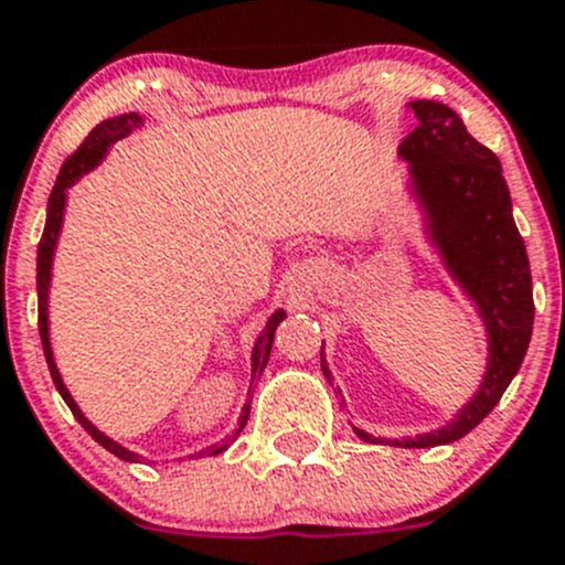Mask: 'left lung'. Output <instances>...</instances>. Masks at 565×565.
Masks as SVG:
<instances>
[{
	"label": "left lung",
	"instance_id": "1",
	"mask_svg": "<svg viewBox=\"0 0 565 565\" xmlns=\"http://www.w3.org/2000/svg\"><path fill=\"white\" fill-rule=\"evenodd\" d=\"M408 107L419 124L399 143V157L408 162L411 190L425 212L430 243L478 306L489 333V366L475 397L445 428L414 439H375L353 430L370 445L439 447L478 428L522 366L533 337V278L494 151L478 143L447 104L411 102ZM320 361L322 375L331 381L322 350Z\"/></svg>",
	"mask_w": 565,
	"mask_h": 565
}]
</instances>
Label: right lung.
<instances>
[{"mask_svg": "<svg viewBox=\"0 0 565 565\" xmlns=\"http://www.w3.org/2000/svg\"><path fill=\"white\" fill-rule=\"evenodd\" d=\"M140 126V115L137 113H126V115H115V118H107L102 120V124L96 126V129L90 131V135L85 137V143L79 146V149L74 151V154L65 160V166L60 168V177L57 182H54V190L52 195H49V210H46V226H43V237L41 243H38V328H41V344H43V355H46V364H49V372H52V381L54 386H57L60 397L65 399V405L71 408V414L76 416V422H79L82 428L87 430V434L93 436V439L98 441V445L104 447V450H109L113 456H118L120 461H140V456L131 450H126V447H120L118 441H113L109 436H104L102 430L93 425L90 419H87L85 414L79 411V405L74 403V397H71V392L65 388L63 377H60V370L57 364H54V353H52V342H49V281H52V259H54V248H57V237H60V228H63V212H65V190L71 188V184L76 182V179L82 177V173L93 171V168L98 166V162L104 160V154L109 151V146L115 143V140H120V137L129 135L131 129H137ZM284 309H278L276 315L267 320L265 331L259 333V339H256L254 344V353H250V386H248V394L254 392V383L259 381V375L265 372L267 366V359H270V348H273V337H276V328L278 322L284 320ZM254 397V394H250ZM248 414H250V399L243 405V414H239V422H237V430H234V436H228L226 445H212L206 447V450L199 452L201 456H217V452L226 450L228 445H232L234 439L239 436V430L245 428V422H248Z\"/></svg>", "mask_w": 565, "mask_h": 565, "instance_id": "add662e5", "label": "right lung"}]
</instances>
